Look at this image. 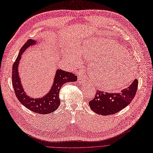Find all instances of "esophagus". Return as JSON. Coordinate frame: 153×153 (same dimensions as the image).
<instances>
[{
    "mask_svg": "<svg viewBox=\"0 0 153 153\" xmlns=\"http://www.w3.org/2000/svg\"><path fill=\"white\" fill-rule=\"evenodd\" d=\"M78 82L79 84H84L85 82V79H84V76L81 74H79L78 76Z\"/></svg>",
    "mask_w": 153,
    "mask_h": 153,
    "instance_id": "34e87169",
    "label": "esophagus"
}]
</instances>
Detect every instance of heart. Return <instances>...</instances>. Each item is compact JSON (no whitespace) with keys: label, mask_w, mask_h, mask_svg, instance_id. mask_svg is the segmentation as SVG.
<instances>
[{"label":"heart","mask_w":153,"mask_h":153,"mask_svg":"<svg viewBox=\"0 0 153 153\" xmlns=\"http://www.w3.org/2000/svg\"><path fill=\"white\" fill-rule=\"evenodd\" d=\"M124 51L117 42L104 38L78 46L76 50L79 55L88 60L96 61L89 68L92 81L97 87L109 91L123 87L133 78L135 65L129 57L121 58L119 55L124 56ZM78 55L71 52L66 57L77 64L80 61Z\"/></svg>","instance_id":"heart-1"}]
</instances>
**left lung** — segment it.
<instances>
[{
	"label": "left lung",
	"mask_w": 153,
	"mask_h": 153,
	"mask_svg": "<svg viewBox=\"0 0 153 153\" xmlns=\"http://www.w3.org/2000/svg\"><path fill=\"white\" fill-rule=\"evenodd\" d=\"M138 81L134 79L127 88L118 93L97 91L94 99L89 101L91 109L102 116L116 113L128 106L134 99L137 89Z\"/></svg>",
	"instance_id": "left-lung-1"
}]
</instances>
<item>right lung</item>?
Listing matches in <instances>:
<instances>
[{"mask_svg":"<svg viewBox=\"0 0 153 153\" xmlns=\"http://www.w3.org/2000/svg\"><path fill=\"white\" fill-rule=\"evenodd\" d=\"M35 44H36L35 40L29 39L20 50L16 60L13 64L12 82L16 97L24 106L36 113L47 114L55 111L60 105L59 94L62 85L67 82L76 81L77 77L72 72L57 69L52 88L47 94L42 97L36 99L32 98L26 94L21 84L18 67L23 52L30 45Z\"/></svg>","mask_w":153,"mask_h":153,"instance_id":"obj_1","label":"right lung"}]
</instances>
